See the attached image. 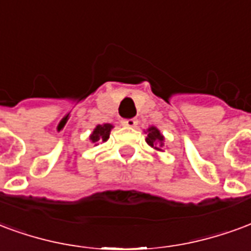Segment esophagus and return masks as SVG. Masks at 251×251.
Listing matches in <instances>:
<instances>
[{
    "label": "esophagus",
    "mask_w": 251,
    "mask_h": 251,
    "mask_svg": "<svg viewBox=\"0 0 251 251\" xmlns=\"http://www.w3.org/2000/svg\"><path fill=\"white\" fill-rule=\"evenodd\" d=\"M124 127H128V128H135L138 126V120L136 119H127V120H123L122 122Z\"/></svg>",
    "instance_id": "34e87169"
}]
</instances>
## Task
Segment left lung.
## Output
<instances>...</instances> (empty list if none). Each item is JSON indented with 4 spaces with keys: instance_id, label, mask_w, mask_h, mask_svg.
I'll return each mask as SVG.
<instances>
[{
    "instance_id": "obj_1",
    "label": "left lung",
    "mask_w": 251,
    "mask_h": 251,
    "mask_svg": "<svg viewBox=\"0 0 251 251\" xmlns=\"http://www.w3.org/2000/svg\"><path fill=\"white\" fill-rule=\"evenodd\" d=\"M144 133H147V136H146V142L150 147H152L155 151H159V152H162L163 151V146H164V136L162 135V132L159 131L158 128L153 127H148Z\"/></svg>"
}]
</instances>
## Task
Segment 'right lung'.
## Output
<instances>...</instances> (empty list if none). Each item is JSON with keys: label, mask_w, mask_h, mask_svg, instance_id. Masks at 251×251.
Instances as JSON below:
<instances>
[{"label": "right lung", "mask_w": 251, "mask_h": 251, "mask_svg": "<svg viewBox=\"0 0 251 251\" xmlns=\"http://www.w3.org/2000/svg\"><path fill=\"white\" fill-rule=\"evenodd\" d=\"M113 128L112 124L105 123V124H98L96 127L93 128L92 133L89 135V140L92 142L95 146H98L99 143H104L109 139V133L111 129Z\"/></svg>", "instance_id": "obj_1"}]
</instances>
